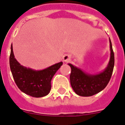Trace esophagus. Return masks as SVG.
I'll use <instances>...</instances> for the list:
<instances>
[{"instance_id": "esophagus-1", "label": "esophagus", "mask_w": 125, "mask_h": 125, "mask_svg": "<svg viewBox=\"0 0 125 125\" xmlns=\"http://www.w3.org/2000/svg\"><path fill=\"white\" fill-rule=\"evenodd\" d=\"M62 60L64 62H69L71 60V56L68 54H65L62 57Z\"/></svg>"}]
</instances>
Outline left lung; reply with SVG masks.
<instances>
[{
	"instance_id": "obj_1",
	"label": "left lung",
	"mask_w": 125,
	"mask_h": 125,
	"mask_svg": "<svg viewBox=\"0 0 125 125\" xmlns=\"http://www.w3.org/2000/svg\"><path fill=\"white\" fill-rule=\"evenodd\" d=\"M110 57L106 68L96 74H89L80 68L68 63L71 68L70 74L71 85L78 95L91 96L101 91L106 88L111 79L115 64L114 52L110 39Z\"/></svg>"
}]
</instances>
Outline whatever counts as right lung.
Returning a JSON list of instances; mask_svg holds the SVG:
<instances>
[{
  "mask_svg": "<svg viewBox=\"0 0 125 125\" xmlns=\"http://www.w3.org/2000/svg\"><path fill=\"white\" fill-rule=\"evenodd\" d=\"M9 63L17 87L25 94L35 98L44 97L49 93L53 76L62 65V62H59L42 70L26 68L15 58L12 44L10 47Z\"/></svg>",
  "mask_w": 125,
  "mask_h": 125,
  "instance_id": "obj_1",
  "label": "right lung"
}]
</instances>
